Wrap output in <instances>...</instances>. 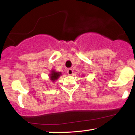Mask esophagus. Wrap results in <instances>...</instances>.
I'll return each mask as SVG.
<instances>
[{"label":"esophagus","mask_w":135,"mask_h":135,"mask_svg":"<svg viewBox=\"0 0 135 135\" xmlns=\"http://www.w3.org/2000/svg\"><path fill=\"white\" fill-rule=\"evenodd\" d=\"M67 74L68 75H72L73 74V70L72 69H69L67 70Z\"/></svg>","instance_id":"obj_1"}]
</instances>
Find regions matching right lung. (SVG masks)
<instances>
[{"instance_id": "right-lung-1", "label": "right lung", "mask_w": 135, "mask_h": 135, "mask_svg": "<svg viewBox=\"0 0 135 135\" xmlns=\"http://www.w3.org/2000/svg\"><path fill=\"white\" fill-rule=\"evenodd\" d=\"M61 72H56L55 70L52 69L50 71V74H49V79L52 83H55V81H56L57 79L61 75Z\"/></svg>"}]
</instances>
